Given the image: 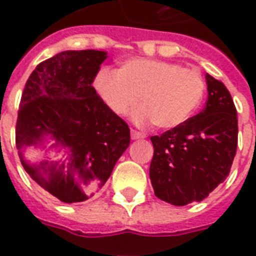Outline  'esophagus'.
<instances>
[{
  "mask_svg": "<svg viewBox=\"0 0 256 256\" xmlns=\"http://www.w3.org/2000/svg\"><path fill=\"white\" fill-rule=\"evenodd\" d=\"M132 140H142V138H144V132H136V130H132Z\"/></svg>",
  "mask_w": 256,
  "mask_h": 256,
  "instance_id": "esophagus-1",
  "label": "esophagus"
}]
</instances>
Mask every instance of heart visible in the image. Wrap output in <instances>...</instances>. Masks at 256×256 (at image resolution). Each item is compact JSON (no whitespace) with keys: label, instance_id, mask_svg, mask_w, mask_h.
Instances as JSON below:
<instances>
[{"label":"heart","instance_id":"1","mask_svg":"<svg viewBox=\"0 0 256 256\" xmlns=\"http://www.w3.org/2000/svg\"><path fill=\"white\" fill-rule=\"evenodd\" d=\"M94 88L114 114H128L140 100L132 118L152 122L160 128H174L190 120L200 106L206 84L198 70L150 58L122 62L118 72L102 69Z\"/></svg>","mask_w":256,"mask_h":256}]
</instances>
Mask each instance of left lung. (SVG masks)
Here are the masks:
<instances>
[{
	"mask_svg": "<svg viewBox=\"0 0 256 256\" xmlns=\"http://www.w3.org/2000/svg\"><path fill=\"white\" fill-rule=\"evenodd\" d=\"M206 108L178 128L150 140L154 194L174 206L200 202L230 172L238 144V116L222 82L206 74Z\"/></svg>",
	"mask_w": 256,
	"mask_h": 256,
	"instance_id": "left-lung-1",
	"label": "left lung"
}]
</instances>
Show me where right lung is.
Instances as JSON below:
<instances>
[{
    "label": "right lung",
    "instance_id": "obj_1",
    "mask_svg": "<svg viewBox=\"0 0 256 256\" xmlns=\"http://www.w3.org/2000/svg\"><path fill=\"white\" fill-rule=\"evenodd\" d=\"M106 58L100 50L61 52L36 68L22 92L16 126L18 156L30 178L61 202L92 198L130 144L128 124L92 85ZM30 146L64 150L66 160L28 162L23 152Z\"/></svg>",
    "mask_w": 256,
    "mask_h": 256
}]
</instances>
